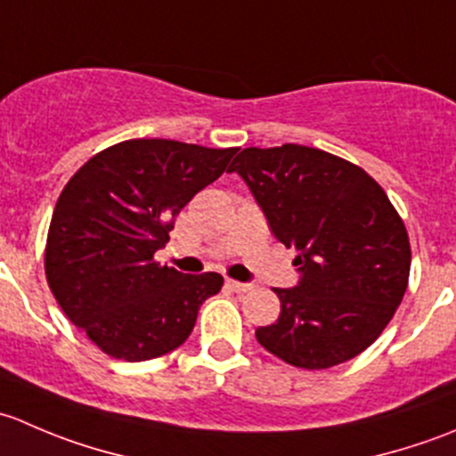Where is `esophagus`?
<instances>
[{"mask_svg":"<svg viewBox=\"0 0 456 456\" xmlns=\"http://www.w3.org/2000/svg\"><path fill=\"white\" fill-rule=\"evenodd\" d=\"M224 284H227V287L229 289H232V291H236V293H245V291H249V284H247V282H238V280H227V282H224Z\"/></svg>","mask_w":456,"mask_h":456,"instance_id":"esophagus-1","label":"esophagus"}]
</instances>
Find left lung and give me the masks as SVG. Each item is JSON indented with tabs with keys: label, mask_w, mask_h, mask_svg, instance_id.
<instances>
[{
	"label": "left lung",
	"mask_w": 456,
	"mask_h": 456,
	"mask_svg": "<svg viewBox=\"0 0 456 456\" xmlns=\"http://www.w3.org/2000/svg\"><path fill=\"white\" fill-rule=\"evenodd\" d=\"M273 236L296 247L300 282L275 289L280 317L256 339L297 369L353 360L393 320L411 275V242L386 191L357 165L287 142L232 163Z\"/></svg>",
	"instance_id": "obj_1"
}]
</instances>
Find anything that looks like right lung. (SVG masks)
I'll list each match as a JSON object with an SVG mask.
<instances>
[{
	"instance_id": "add662e5",
	"label": "right lung",
	"mask_w": 456,
	"mask_h": 456,
	"mask_svg": "<svg viewBox=\"0 0 456 456\" xmlns=\"http://www.w3.org/2000/svg\"><path fill=\"white\" fill-rule=\"evenodd\" d=\"M236 147L132 139L99 151L68 181L45 242V278L68 320L110 357L145 362L190 338L223 275L159 265L174 220L227 169Z\"/></svg>"
}]
</instances>
